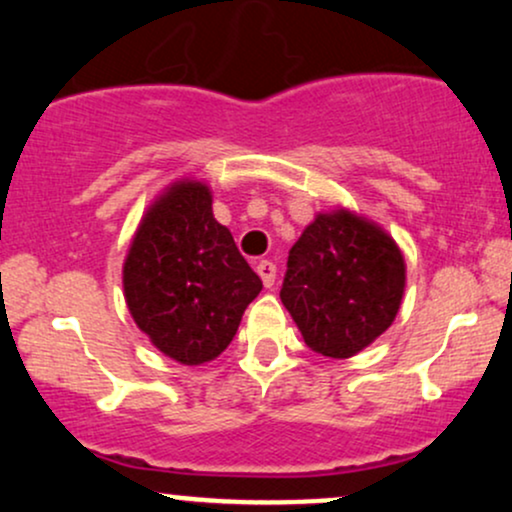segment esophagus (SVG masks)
I'll return each instance as SVG.
<instances>
[{
    "instance_id": "1",
    "label": "esophagus",
    "mask_w": 512,
    "mask_h": 512,
    "mask_svg": "<svg viewBox=\"0 0 512 512\" xmlns=\"http://www.w3.org/2000/svg\"><path fill=\"white\" fill-rule=\"evenodd\" d=\"M256 273L261 275L263 285H266V287H273V282H275V273H278V268H275V263H270V261H261V263H256Z\"/></svg>"
}]
</instances>
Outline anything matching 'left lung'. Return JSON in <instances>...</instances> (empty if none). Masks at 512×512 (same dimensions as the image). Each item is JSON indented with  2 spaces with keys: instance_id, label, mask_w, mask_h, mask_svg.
Returning <instances> with one entry per match:
<instances>
[{
  "instance_id": "1",
  "label": "left lung",
  "mask_w": 512,
  "mask_h": 512,
  "mask_svg": "<svg viewBox=\"0 0 512 512\" xmlns=\"http://www.w3.org/2000/svg\"><path fill=\"white\" fill-rule=\"evenodd\" d=\"M407 266L395 239L347 208L318 213L290 249L280 299L311 350L347 359L393 326Z\"/></svg>"
}]
</instances>
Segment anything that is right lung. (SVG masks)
<instances>
[{
    "instance_id": "1",
    "label": "right lung",
    "mask_w": 512,
    "mask_h": 512,
    "mask_svg": "<svg viewBox=\"0 0 512 512\" xmlns=\"http://www.w3.org/2000/svg\"><path fill=\"white\" fill-rule=\"evenodd\" d=\"M134 323L165 357L213 362L230 345L263 282L213 218V191L184 177L143 213L122 268Z\"/></svg>"
}]
</instances>
